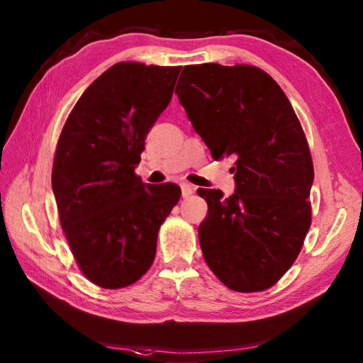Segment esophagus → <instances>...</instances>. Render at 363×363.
I'll list each match as a JSON object with an SVG mask.
<instances>
[{"mask_svg": "<svg viewBox=\"0 0 363 363\" xmlns=\"http://www.w3.org/2000/svg\"><path fill=\"white\" fill-rule=\"evenodd\" d=\"M181 190H182V196L184 198H189L190 195H194V191H195V187L194 186H190V184H181Z\"/></svg>", "mask_w": 363, "mask_h": 363, "instance_id": "34e87169", "label": "esophagus"}]
</instances>
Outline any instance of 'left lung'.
Returning a JSON list of instances; mask_svg holds the SVG:
<instances>
[{"instance_id":"8db88e82","label":"left lung","mask_w":363,"mask_h":363,"mask_svg":"<svg viewBox=\"0 0 363 363\" xmlns=\"http://www.w3.org/2000/svg\"><path fill=\"white\" fill-rule=\"evenodd\" d=\"M215 160L233 156L235 191L199 189L204 260L235 291L269 289L311 228L313 165L304 130L277 82L251 65L184 67L176 91Z\"/></svg>"}]
</instances>
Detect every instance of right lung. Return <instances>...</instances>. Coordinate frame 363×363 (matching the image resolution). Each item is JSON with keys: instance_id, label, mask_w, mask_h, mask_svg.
Listing matches in <instances>:
<instances>
[{"instance_id": "right-lung-1", "label": "right lung", "mask_w": 363, "mask_h": 363, "mask_svg": "<svg viewBox=\"0 0 363 363\" xmlns=\"http://www.w3.org/2000/svg\"><path fill=\"white\" fill-rule=\"evenodd\" d=\"M179 72L112 65L81 95L60 133L51 176L60 226L81 272L103 289L128 287L148 272L159 228L181 198L176 184L150 186L134 173Z\"/></svg>"}]
</instances>
